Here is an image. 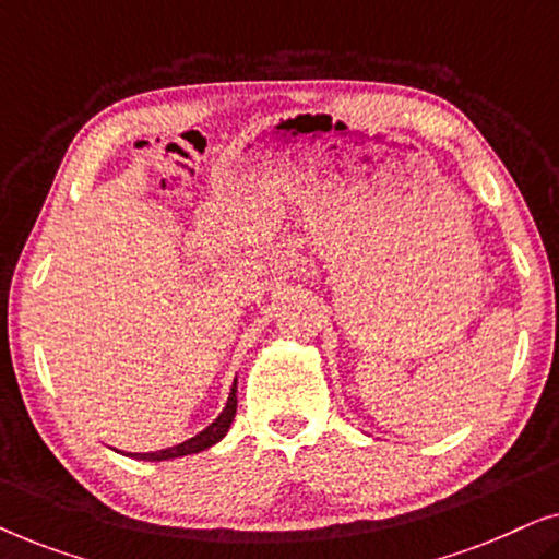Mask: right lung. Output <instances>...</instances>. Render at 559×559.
Returning a JSON list of instances; mask_svg holds the SVG:
<instances>
[{
  "label": "right lung",
  "instance_id": "add662e5",
  "mask_svg": "<svg viewBox=\"0 0 559 559\" xmlns=\"http://www.w3.org/2000/svg\"><path fill=\"white\" fill-rule=\"evenodd\" d=\"M234 415H236V381L231 386V394H228V402H226L224 412H221V415L213 419V423L205 427L203 432H198L195 438L180 442V445L155 450V453H127V455L136 457V461H173V457L201 453V450L216 445V442L224 438V435L228 432V427H231V423H234Z\"/></svg>",
  "mask_w": 559,
  "mask_h": 559
}]
</instances>
